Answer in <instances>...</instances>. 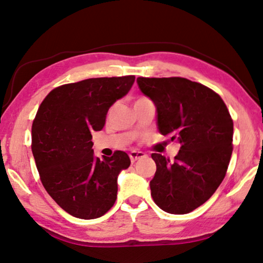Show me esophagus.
Listing matches in <instances>:
<instances>
[{
  "label": "esophagus",
  "mask_w": 263,
  "mask_h": 263,
  "mask_svg": "<svg viewBox=\"0 0 263 263\" xmlns=\"http://www.w3.org/2000/svg\"><path fill=\"white\" fill-rule=\"evenodd\" d=\"M146 157H147V155L144 154L143 152H136V151H134V152H130V153H129V158H130V161L132 162H135L136 160L146 158Z\"/></svg>",
  "instance_id": "obj_1"
}]
</instances>
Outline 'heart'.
<instances>
[{"mask_svg":"<svg viewBox=\"0 0 263 263\" xmlns=\"http://www.w3.org/2000/svg\"><path fill=\"white\" fill-rule=\"evenodd\" d=\"M143 100H147V98H144V97H141V98H139V100H136V102H140V101H143ZM135 102V103H136Z\"/></svg>","mask_w":263,"mask_h":263,"instance_id":"heart-1","label":"heart"}]
</instances>
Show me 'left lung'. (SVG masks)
I'll return each mask as SVG.
<instances>
[{"label": "left lung", "mask_w": 263, "mask_h": 263, "mask_svg": "<svg viewBox=\"0 0 263 263\" xmlns=\"http://www.w3.org/2000/svg\"><path fill=\"white\" fill-rule=\"evenodd\" d=\"M157 108L158 129L180 143L171 162L153 153L157 172L151 195L163 211L189 214L214 195L233 153L234 123L219 95L186 78L136 79Z\"/></svg>", "instance_id": "1"}]
</instances>
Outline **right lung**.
<instances>
[{
  "label": "right lung",
  "instance_id": "right-lung-1",
  "mask_svg": "<svg viewBox=\"0 0 263 263\" xmlns=\"http://www.w3.org/2000/svg\"><path fill=\"white\" fill-rule=\"evenodd\" d=\"M135 76L90 78L55 87L37 109L32 125V152L41 182L71 216L93 219L115 204L117 177L130 159L93 155L92 133L105 124L110 106L129 92Z\"/></svg>",
  "mask_w": 263,
  "mask_h": 263
}]
</instances>
